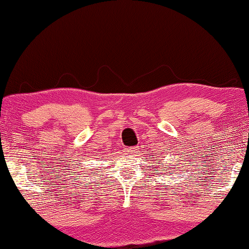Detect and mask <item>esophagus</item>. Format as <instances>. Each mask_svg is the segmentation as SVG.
I'll return each mask as SVG.
<instances>
[{
	"label": "esophagus",
	"mask_w": 249,
	"mask_h": 249,
	"mask_svg": "<svg viewBox=\"0 0 249 249\" xmlns=\"http://www.w3.org/2000/svg\"><path fill=\"white\" fill-rule=\"evenodd\" d=\"M134 150H135V148L131 147V148H128V150H127V152H128V153H131V154H133V153H134Z\"/></svg>",
	"instance_id": "esophagus-1"
}]
</instances>
